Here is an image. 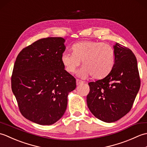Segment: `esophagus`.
Returning a JSON list of instances; mask_svg holds the SVG:
<instances>
[{
	"label": "esophagus",
	"instance_id": "34e87169",
	"mask_svg": "<svg viewBox=\"0 0 147 147\" xmlns=\"http://www.w3.org/2000/svg\"><path fill=\"white\" fill-rule=\"evenodd\" d=\"M83 83H84L83 81L80 80H79V79H76V85H81V84H83Z\"/></svg>",
	"mask_w": 147,
	"mask_h": 147
}]
</instances>
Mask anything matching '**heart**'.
Listing matches in <instances>:
<instances>
[{
	"mask_svg": "<svg viewBox=\"0 0 147 147\" xmlns=\"http://www.w3.org/2000/svg\"><path fill=\"white\" fill-rule=\"evenodd\" d=\"M71 51V54L64 52L61 55V62L67 73H74L82 61L83 67L79 73L80 76L102 79L114 66V49L107 43L84 40L74 43Z\"/></svg>",
	"mask_w": 147,
	"mask_h": 147,
	"instance_id": "b5f03b06",
	"label": "heart"
}]
</instances>
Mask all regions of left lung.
Masks as SVG:
<instances>
[{
    "label": "left lung",
    "mask_w": 147,
    "mask_h": 147,
    "mask_svg": "<svg viewBox=\"0 0 147 147\" xmlns=\"http://www.w3.org/2000/svg\"><path fill=\"white\" fill-rule=\"evenodd\" d=\"M114 66L104 78L90 82L88 107L95 116L113 123L128 113L140 88V78L135 54L116 43Z\"/></svg>",
    "instance_id": "1"
}]
</instances>
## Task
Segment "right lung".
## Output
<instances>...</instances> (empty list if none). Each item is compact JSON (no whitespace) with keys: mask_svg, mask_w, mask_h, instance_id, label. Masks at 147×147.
Segmentation results:
<instances>
[{"mask_svg":"<svg viewBox=\"0 0 147 147\" xmlns=\"http://www.w3.org/2000/svg\"><path fill=\"white\" fill-rule=\"evenodd\" d=\"M61 37L40 39L19 53L11 76V88L21 114L41 125L60 119L76 79L65 71L61 55L65 49Z\"/></svg>","mask_w":147,"mask_h":147,"instance_id":"add662e5","label":"right lung"}]
</instances>
